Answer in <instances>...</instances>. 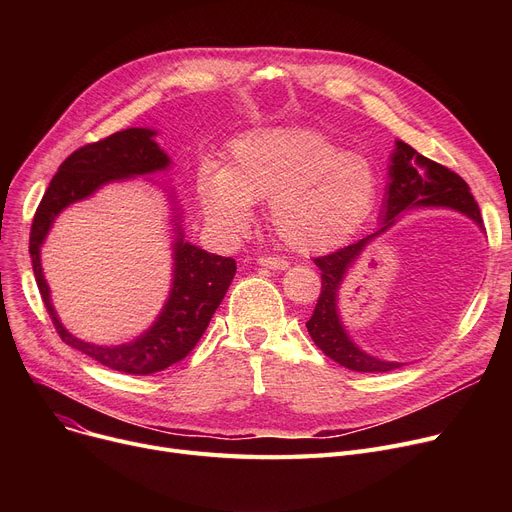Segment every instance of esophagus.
I'll return each instance as SVG.
<instances>
[{
	"instance_id": "esophagus-1",
	"label": "esophagus",
	"mask_w": 512,
	"mask_h": 512,
	"mask_svg": "<svg viewBox=\"0 0 512 512\" xmlns=\"http://www.w3.org/2000/svg\"><path fill=\"white\" fill-rule=\"evenodd\" d=\"M257 263L267 267V270H276V272H282V270H286V267H288V261L278 257V255H261L257 259Z\"/></svg>"
}]
</instances>
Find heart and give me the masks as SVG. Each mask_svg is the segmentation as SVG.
<instances>
[{"label": "heart", "mask_w": 512, "mask_h": 512, "mask_svg": "<svg viewBox=\"0 0 512 512\" xmlns=\"http://www.w3.org/2000/svg\"><path fill=\"white\" fill-rule=\"evenodd\" d=\"M197 193L209 224L224 232L245 230L253 203L270 201L276 236L311 255L336 247L367 218L378 174L367 157L315 130H267L236 141L226 168L203 166Z\"/></svg>", "instance_id": "b5f03b06"}]
</instances>
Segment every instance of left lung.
I'll return each instance as SVG.
<instances>
[{
  "mask_svg": "<svg viewBox=\"0 0 512 512\" xmlns=\"http://www.w3.org/2000/svg\"><path fill=\"white\" fill-rule=\"evenodd\" d=\"M411 207H448L456 209L479 226L481 213L469 191V184L452 170L442 164L423 157L411 145L396 141V151L392 155L390 166V184L382 209V226L378 232L365 236L353 245L342 247L334 253L315 257V265L321 270V294L317 299L315 311L307 321V330L317 348L324 351L326 357L334 359L342 367L351 371H392L402 363H390L375 359L348 338L338 315V288L344 280V274L353 261L361 255L367 242L378 234L386 232L398 218L400 211Z\"/></svg>",
  "mask_w": 512,
  "mask_h": 512,
  "instance_id": "left-lung-1",
  "label": "left lung"
}]
</instances>
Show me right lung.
<instances>
[{
	"mask_svg": "<svg viewBox=\"0 0 512 512\" xmlns=\"http://www.w3.org/2000/svg\"><path fill=\"white\" fill-rule=\"evenodd\" d=\"M155 130L126 128L97 143H89L68 155L58 174L51 178L47 191L35 211L29 251L33 272L45 309L60 338L89 355L97 363L132 375H149L182 361L197 346L209 326L215 309L226 297V290L236 274V261L207 253L191 242L178 238L174 245V282L170 299L161 309L155 324L134 342L118 346H99L72 336L58 319L49 299V286L41 270V245L58 213L74 201L87 199L105 182L166 170L170 157L153 141Z\"/></svg>",
	"mask_w": 512,
	"mask_h": 512,
	"instance_id": "obj_1",
	"label": "right lung"
}]
</instances>
